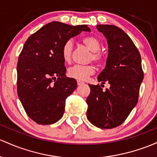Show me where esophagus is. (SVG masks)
I'll use <instances>...</instances> for the list:
<instances>
[{
	"label": "esophagus",
	"mask_w": 157,
	"mask_h": 157,
	"mask_svg": "<svg viewBox=\"0 0 157 157\" xmlns=\"http://www.w3.org/2000/svg\"><path fill=\"white\" fill-rule=\"evenodd\" d=\"M77 84H78V85H82V84H84V82H82V81L78 80V81H77Z\"/></svg>",
	"instance_id": "34e87169"
}]
</instances>
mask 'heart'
Wrapping results in <instances>:
<instances>
[{"label": "heart", "mask_w": 157, "mask_h": 157, "mask_svg": "<svg viewBox=\"0 0 157 157\" xmlns=\"http://www.w3.org/2000/svg\"><path fill=\"white\" fill-rule=\"evenodd\" d=\"M82 42L86 47L92 52L90 60L96 61L97 64H101L103 61V56L99 52L101 44L100 40L94 36H87L82 39ZM73 44L71 40H67L61 49V56L65 62H69L71 60L72 51ZM94 73V67L93 65H74L68 69L67 75L70 78L79 81L86 80L90 75Z\"/></svg>", "instance_id": "b5f03b06"}]
</instances>
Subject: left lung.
I'll list each match as a JSON object with an SVG mask.
<instances>
[{
    "label": "left lung",
    "mask_w": 157,
    "mask_h": 157,
    "mask_svg": "<svg viewBox=\"0 0 157 157\" xmlns=\"http://www.w3.org/2000/svg\"><path fill=\"white\" fill-rule=\"evenodd\" d=\"M96 28L108 44L106 66L98 81L110 87L103 90L98 84H89L87 117L97 128L110 129L122 124L136 105L144 74L140 52L122 29L108 24Z\"/></svg>",
    "instance_id": "obj_1"
}]
</instances>
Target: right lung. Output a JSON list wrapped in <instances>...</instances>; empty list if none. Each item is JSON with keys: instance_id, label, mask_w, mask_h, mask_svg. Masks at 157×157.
I'll list each match as a JSON object with an SVG mask.
<instances>
[{"instance_id": "1", "label": "right lung", "mask_w": 157, "mask_h": 157, "mask_svg": "<svg viewBox=\"0 0 157 157\" xmlns=\"http://www.w3.org/2000/svg\"><path fill=\"white\" fill-rule=\"evenodd\" d=\"M83 31L90 29L53 21L42 26L24 44L17 64V96L28 117L38 124L59 121L66 98L76 89V80L65 75L61 49L67 40Z\"/></svg>"}]
</instances>
